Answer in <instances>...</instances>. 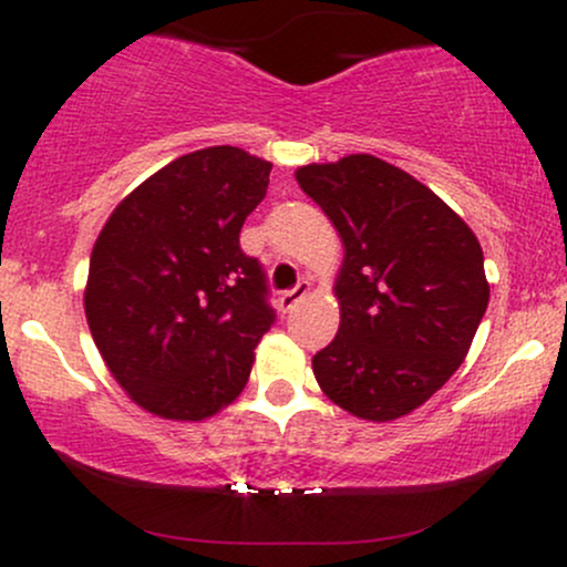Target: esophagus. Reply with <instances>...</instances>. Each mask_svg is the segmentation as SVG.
<instances>
[{"label":"esophagus","instance_id":"esophagus-1","mask_svg":"<svg viewBox=\"0 0 567 567\" xmlns=\"http://www.w3.org/2000/svg\"><path fill=\"white\" fill-rule=\"evenodd\" d=\"M306 292H309V282H306V279H301V282H298L296 288L279 292V298H277L279 311H292V309H296V306L306 298Z\"/></svg>","mask_w":567,"mask_h":567}]
</instances>
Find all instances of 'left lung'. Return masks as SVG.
Returning <instances> with one entry per match:
<instances>
[{
	"instance_id": "left-lung-1",
	"label": "left lung",
	"mask_w": 567,
	"mask_h": 567,
	"mask_svg": "<svg viewBox=\"0 0 567 567\" xmlns=\"http://www.w3.org/2000/svg\"><path fill=\"white\" fill-rule=\"evenodd\" d=\"M296 181L343 243L341 324L311 360L317 383L357 419H402L472 347L491 298L483 247L432 188L370 154L298 167Z\"/></svg>"
}]
</instances>
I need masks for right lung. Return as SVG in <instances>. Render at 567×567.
<instances>
[{"instance_id": "add662e5", "label": "right lung", "mask_w": 567, "mask_h": 567, "mask_svg": "<svg viewBox=\"0 0 567 567\" xmlns=\"http://www.w3.org/2000/svg\"><path fill=\"white\" fill-rule=\"evenodd\" d=\"M269 173L237 146L199 148L130 192L97 234L84 315L116 383L148 413L210 419L250 379L275 309L239 231Z\"/></svg>"}]
</instances>
